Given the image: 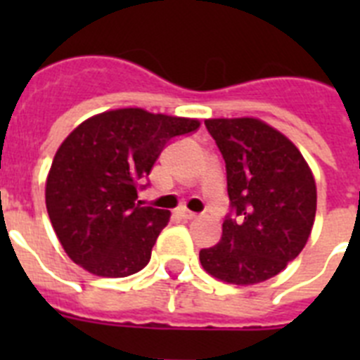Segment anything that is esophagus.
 Wrapping results in <instances>:
<instances>
[{"mask_svg": "<svg viewBox=\"0 0 360 360\" xmlns=\"http://www.w3.org/2000/svg\"><path fill=\"white\" fill-rule=\"evenodd\" d=\"M178 216H180V218H184V219H195L198 214H196V212L187 211V209H178Z\"/></svg>", "mask_w": 360, "mask_h": 360, "instance_id": "obj_1", "label": "esophagus"}]
</instances>
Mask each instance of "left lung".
Listing matches in <instances>:
<instances>
[{"label":"left lung","mask_w":360,"mask_h":360,"mask_svg":"<svg viewBox=\"0 0 360 360\" xmlns=\"http://www.w3.org/2000/svg\"><path fill=\"white\" fill-rule=\"evenodd\" d=\"M205 126L224 155L236 218H225L221 240L200 250V263L229 285H257L304 249L316 219V178L297 146L263 120L207 119Z\"/></svg>","instance_id":"1"}]
</instances>
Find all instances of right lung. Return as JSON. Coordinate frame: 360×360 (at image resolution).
I'll use <instances>...</instances> for the list:
<instances>
[{
	"label": "right lung",
	"instance_id": "add662e5",
	"mask_svg": "<svg viewBox=\"0 0 360 360\" xmlns=\"http://www.w3.org/2000/svg\"><path fill=\"white\" fill-rule=\"evenodd\" d=\"M198 126V119L119 108L86 119L66 136L44 200L73 263L101 278H126L148 265L171 212L142 207L136 184L151 173L167 141Z\"/></svg>",
	"mask_w": 360,
	"mask_h": 360
}]
</instances>
